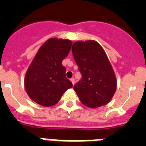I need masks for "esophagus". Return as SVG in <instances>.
<instances>
[{"instance_id": "esophagus-1", "label": "esophagus", "mask_w": 146, "mask_h": 146, "mask_svg": "<svg viewBox=\"0 0 146 146\" xmlns=\"http://www.w3.org/2000/svg\"><path fill=\"white\" fill-rule=\"evenodd\" d=\"M71 82H72V84H73V86H74V78H72V79H71Z\"/></svg>"}]
</instances>
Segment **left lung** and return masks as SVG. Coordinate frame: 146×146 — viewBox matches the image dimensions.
Returning <instances> with one entry per match:
<instances>
[{
	"label": "left lung",
	"mask_w": 146,
	"mask_h": 146,
	"mask_svg": "<svg viewBox=\"0 0 146 146\" xmlns=\"http://www.w3.org/2000/svg\"><path fill=\"white\" fill-rule=\"evenodd\" d=\"M72 53L82 74L74 90L82 104L90 108L106 105L117 88L116 77L104 49L94 40L77 41Z\"/></svg>",
	"instance_id": "8db88e82"
}]
</instances>
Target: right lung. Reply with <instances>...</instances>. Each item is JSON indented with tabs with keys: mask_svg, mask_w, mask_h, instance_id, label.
<instances>
[{
	"mask_svg": "<svg viewBox=\"0 0 146 146\" xmlns=\"http://www.w3.org/2000/svg\"><path fill=\"white\" fill-rule=\"evenodd\" d=\"M72 44L71 40L50 38L38 49L24 80L25 91L32 101L43 107L53 106L73 87L62 65Z\"/></svg>",
	"mask_w": 146,
	"mask_h": 146,
	"instance_id": "obj_1",
	"label": "right lung"
}]
</instances>
